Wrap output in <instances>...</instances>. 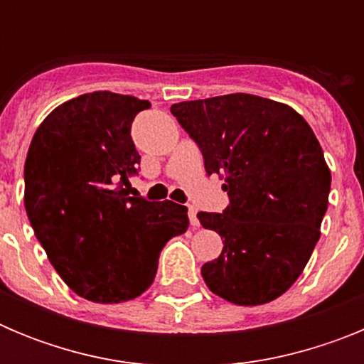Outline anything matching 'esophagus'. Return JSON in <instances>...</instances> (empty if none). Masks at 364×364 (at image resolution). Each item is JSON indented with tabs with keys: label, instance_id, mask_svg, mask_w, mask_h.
Here are the masks:
<instances>
[{
	"label": "esophagus",
	"instance_id": "obj_1",
	"mask_svg": "<svg viewBox=\"0 0 364 364\" xmlns=\"http://www.w3.org/2000/svg\"><path fill=\"white\" fill-rule=\"evenodd\" d=\"M189 222H191L193 228L200 226V222H198V217H197V210H195L193 205H189Z\"/></svg>",
	"mask_w": 364,
	"mask_h": 364
}]
</instances>
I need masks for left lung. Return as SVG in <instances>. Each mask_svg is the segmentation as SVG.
<instances>
[{
    "label": "left lung",
    "mask_w": 364,
    "mask_h": 364,
    "mask_svg": "<svg viewBox=\"0 0 364 364\" xmlns=\"http://www.w3.org/2000/svg\"><path fill=\"white\" fill-rule=\"evenodd\" d=\"M171 112L230 197L222 213H198L224 239L218 259L202 266L205 284L239 306L281 297L321 237L332 175L319 140L290 105L255 95L180 102Z\"/></svg>",
    "instance_id": "1"
}]
</instances>
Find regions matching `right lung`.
<instances>
[{"label": "right lung", "instance_id": "add662e5", "mask_svg": "<svg viewBox=\"0 0 364 364\" xmlns=\"http://www.w3.org/2000/svg\"><path fill=\"white\" fill-rule=\"evenodd\" d=\"M149 107L129 95L87 92L58 105L28 147L27 217L58 275L87 301L142 295L162 247L189 226L186 205L129 197L140 166L131 124Z\"/></svg>", "mask_w": 364, "mask_h": 364}]
</instances>
